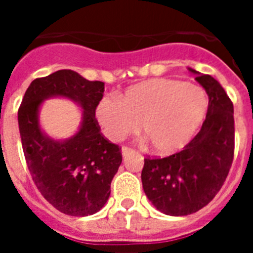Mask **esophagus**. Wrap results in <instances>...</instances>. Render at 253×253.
Returning <instances> with one entry per match:
<instances>
[{
	"instance_id": "1",
	"label": "esophagus",
	"mask_w": 253,
	"mask_h": 253,
	"mask_svg": "<svg viewBox=\"0 0 253 253\" xmlns=\"http://www.w3.org/2000/svg\"><path fill=\"white\" fill-rule=\"evenodd\" d=\"M131 152H133V149L129 148V147H123L122 148V154L124 157H126V156H128L129 153H131Z\"/></svg>"
}]
</instances>
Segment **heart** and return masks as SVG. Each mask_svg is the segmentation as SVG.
Returning <instances> with one entry per match:
<instances>
[{
	"label": "heart",
	"instance_id": "1",
	"mask_svg": "<svg viewBox=\"0 0 253 253\" xmlns=\"http://www.w3.org/2000/svg\"><path fill=\"white\" fill-rule=\"evenodd\" d=\"M209 99L200 86L173 78H152L131 84L115 97H102L95 118L111 142L139 130L160 156L181 151L207 115Z\"/></svg>",
	"mask_w": 253,
	"mask_h": 253
}]
</instances>
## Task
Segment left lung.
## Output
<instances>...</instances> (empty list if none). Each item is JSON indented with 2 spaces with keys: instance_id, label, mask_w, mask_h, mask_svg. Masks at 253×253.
Returning a JSON list of instances; mask_svg holds the SVG:
<instances>
[{
  "instance_id": "1",
  "label": "left lung",
  "mask_w": 253,
  "mask_h": 253,
  "mask_svg": "<svg viewBox=\"0 0 253 253\" xmlns=\"http://www.w3.org/2000/svg\"><path fill=\"white\" fill-rule=\"evenodd\" d=\"M195 80L209 97L202 129L184 149L169 157L144 158L143 190L167 215L196 213L222 189L234 156L233 104L220 84L195 69Z\"/></svg>"
}]
</instances>
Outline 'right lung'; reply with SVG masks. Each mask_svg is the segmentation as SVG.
Segmentation results:
<instances>
[{"label":"right lung","instance_id":"1","mask_svg":"<svg viewBox=\"0 0 253 253\" xmlns=\"http://www.w3.org/2000/svg\"><path fill=\"white\" fill-rule=\"evenodd\" d=\"M104 90V82L60 69L31 82L19 107L22 151L33 181L46 202L67 215L97 213L122 163V148L102 135L95 118ZM53 95L73 99L84 109L82 128L69 140H51L40 129L39 107Z\"/></svg>","mask_w":253,"mask_h":253}]
</instances>
